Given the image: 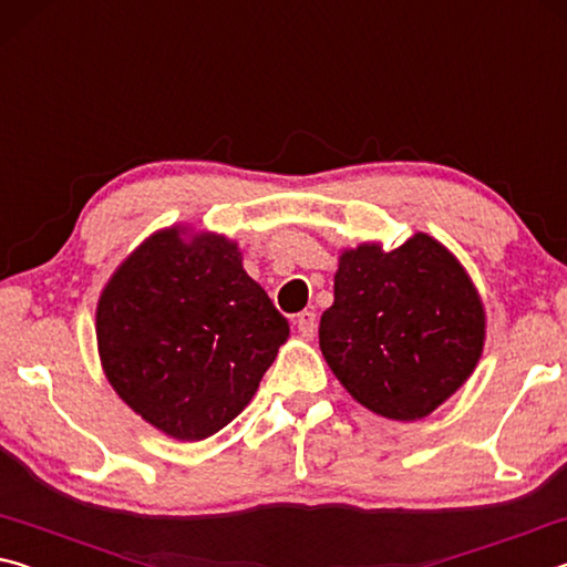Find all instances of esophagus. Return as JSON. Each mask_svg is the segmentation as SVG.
I'll return each instance as SVG.
<instances>
[{
    "label": "esophagus",
    "instance_id": "34e87169",
    "mask_svg": "<svg viewBox=\"0 0 567 567\" xmlns=\"http://www.w3.org/2000/svg\"><path fill=\"white\" fill-rule=\"evenodd\" d=\"M295 324H297V330H300L302 338L310 340L312 334H315V330H318V318H315V312L302 310V312L295 318Z\"/></svg>",
    "mask_w": 567,
    "mask_h": 567
}]
</instances>
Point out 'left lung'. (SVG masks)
I'll return each mask as SVG.
<instances>
[{"instance_id":"obj_1","label":"left lung","mask_w":567,"mask_h":567,"mask_svg":"<svg viewBox=\"0 0 567 567\" xmlns=\"http://www.w3.org/2000/svg\"><path fill=\"white\" fill-rule=\"evenodd\" d=\"M483 340V302L437 239L342 252L320 348L360 405L390 420L430 415L475 370Z\"/></svg>"}]
</instances>
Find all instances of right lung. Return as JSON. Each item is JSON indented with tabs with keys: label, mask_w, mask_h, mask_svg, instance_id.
Listing matches in <instances>:
<instances>
[{
	"label": "right lung",
	"mask_w": 567,
	"mask_h": 567,
	"mask_svg": "<svg viewBox=\"0 0 567 567\" xmlns=\"http://www.w3.org/2000/svg\"><path fill=\"white\" fill-rule=\"evenodd\" d=\"M290 334L270 297L219 235H152L97 305L102 368L127 405L177 440L235 420Z\"/></svg>",
	"instance_id": "1"
}]
</instances>
